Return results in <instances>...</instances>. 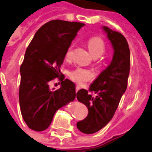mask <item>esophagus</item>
<instances>
[{"label":"esophagus","instance_id":"esophagus-1","mask_svg":"<svg viewBox=\"0 0 152 152\" xmlns=\"http://www.w3.org/2000/svg\"><path fill=\"white\" fill-rule=\"evenodd\" d=\"M80 87L77 85V86L76 87V92H77V91H78L79 90H80Z\"/></svg>","mask_w":152,"mask_h":152}]
</instances>
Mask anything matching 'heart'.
<instances>
[{
	"label": "heart",
	"instance_id": "b5f03b06",
	"mask_svg": "<svg viewBox=\"0 0 152 152\" xmlns=\"http://www.w3.org/2000/svg\"><path fill=\"white\" fill-rule=\"evenodd\" d=\"M88 50L91 55L94 57H99L102 56L105 52V44L102 38L99 37H94L90 38L88 41ZM73 46L71 45L66 52V58H70L72 52ZM93 73L90 70L85 68H78L70 73V78L78 84L83 85L87 82L93 79Z\"/></svg>",
	"mask_w": 152,
	"mask_h": 152
}]
</instances>
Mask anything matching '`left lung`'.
<instances>
[{
  "instance_id": "1",
  "label": "left lung",
  "mask_w": 152,
  "mask_h": 152,
  "mask_svg": "<svg viewBox=\"0 0 152 152\" xmlns=\"http://www.w3.org/2000/svg\"><path fill=\"white\" fill-rule=\"evenodd\" d=\"M103 29L114 49L112 62L90 85L88 91L80 89L76 93L77 99L88 110L87 117L76 124L79 130L85 134L96 132L112 120L127 89L130 72V50L126 38L106 26ZM90 92L97 95L93 97Z\"/></svg>"
}]
</instances>
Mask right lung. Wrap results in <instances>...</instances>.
<instances>
[{
  "instance_id": "add662e5",
  "label": "right lung",
  "mask_w": 152,
  "mask_h": 152,
  "mask_svg": "<svg viewBox=\"0 0 152 152\" xmlns=\"http://www.w3.org/2000/svg\"><path fill=\"white\" fill-rule=\"evenodd\" d=\"M84 24L53 20L37 30L28 46L22 63L19 102L22 117L32 130L42 132L54 114L76 98L75 84L61 73L66 52ZM59 78L61 87L49 88V81Z\"/></svg>"
}]
</instances>
